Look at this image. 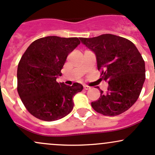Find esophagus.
Returning a JSON list of instances; mask_svg holds the SVG:
<instances>
[{
	"label": "esophagus",
	"instance_id": "34e87169",
	"mask_svg": "<svg viewBox=\"0 0 155 155\" xmlns=\"http://www.w3.org/2000/svg\"><path fill=\"white\" fill-rule=\"evenodd\" d=\"M83 88H84L85 90H88L91 88V87L87 86V85H83Z\"/></svg>",
	"mask_w": 155,
	"mask_h": 155
}]
</instances>
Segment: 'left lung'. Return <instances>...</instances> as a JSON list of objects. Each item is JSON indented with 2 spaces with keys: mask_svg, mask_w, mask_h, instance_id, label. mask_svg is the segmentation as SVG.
Returning <instances> with one entry per match:
<instances>
[{
  "mask_svg": "<svg viewBox=\"0 0 155 155\" xmlns=\"http://www.w3.org/2000/svg\"><path fill=\"white\" fill-rule=\"evenodd\" d=\"M80 39L96 55L97 69L108 83L107 91L101 90L99 100L91 102L94 110L110 116L127 110L138 100L146 78L145 62L135 45L108 34Z\"/></svg>",
  "mask_w": 155,
  "mask_h": 155,
  "instance_id": "1",
  "label": "left lung"
}]
</instances>
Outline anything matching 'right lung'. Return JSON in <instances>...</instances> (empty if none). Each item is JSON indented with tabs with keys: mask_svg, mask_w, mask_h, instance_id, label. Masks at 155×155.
Here are the masks:
<instances>
[{
	"mask_svg": "<svg viewBox=\"0 0 155 155\" xmlns=\"http://www.w3.org/2000/svg\"><path fill=\"white\" fill-rule=\"evenodd\" d=\"M81 41L77 37L46 36L33 41L17 67V91L31 115L47 121L68 115L73 97L83 90L78 83L72 86L58 83L67 57Z\"/></svg>",
	"mask_w": 155,
	"mask_h": 155,
	"instance_id": "obj_1",
	"label": "right lung"
}]
</instances>
